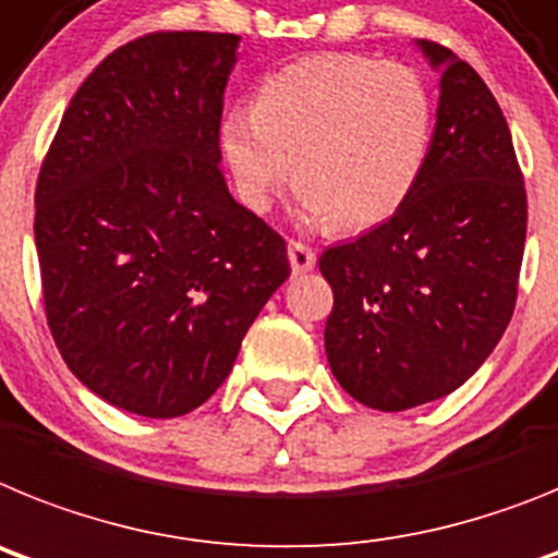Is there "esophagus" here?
Instances as JSON below:
<instances>
[{"label": "esophagus", "instance_id": "34e87169", "mask_svg": "<svg viewBox=\"0 0 558 558\" xmlns=\"http://www.w3.org/2000/svg\"><path fill=\"white\" fill-rule=\"evenodd\" d=\"M289 264H292L294 275L312 272L314 264H317V255H314L312 246L303 244V241H289Z\"/></svg>", "mask_w": 558, "mask_h": 558}]
</instances>
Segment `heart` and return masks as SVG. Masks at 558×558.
<instances>
[{"label":"heart","mask_w":558,"mask_h":558,"mask_svg":"<svg viewBox=\"0 0 558 558\" xmlns=\"http://www.w3.org/2000/svg\"><path fill=\"white\" fill-rule=\"evenodd\" d=\"M429 134L433 100L413 66L323 52L266 75L255 109L227 111L219 148L246 210H269L294 162L300 219L356 232L404 205Z\"/></svg>","instance_id":"heart-1"}]
</instances>
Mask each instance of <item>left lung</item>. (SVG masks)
Segmentation results:
<instances>
[{
  "label": "left lung",
  "mask_w": 558,
  "mask_h": 558,
  "mask_svg": "<svg viewBox=\"0 0 558 558\" xmlns=\"http://www.w3.org/2000/svg\"><path fill=\"white\" fill-rule=\"evenodd\" d=\"M440 66L438 123L404 205L328 246L331 373L348 396L399 413L449 396L500 342L517 306L527 196L511 132L483 77L418 41Z\"/></svg>",
  "instance_id": "left-lung-1"
}]
</instances>
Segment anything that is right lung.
I'll return each instance as SVG.
<instances>
[{"label": "right lung", "mask_w": 558, "mask_h": 558, "mask_svg": "<svg viewBox=\"0 0 558 558\" xmlns=\"http://www.w3.org/2000/svg\"><path fill=\"white\" fill-rule=\"evenodd\" d=\"M235 47L205 31L118 47L77 86L38 171L52 339L92 393L145 418L205 404L292 272L286 241L219 168Z\"/></svg>", "instance_id": "right-lung-1"}]
</instances>
